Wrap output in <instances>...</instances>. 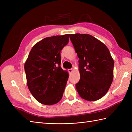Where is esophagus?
Segmentation results:
<instances>
[{
    "mask_svg": "<svg viewBox=\"0 0 132 132\" xmlns=\"http://www.w3.org/2000/svg\"><path fill=\"white\" fill-rule=\"evenodd\" d=\"M72 71H73V69H68V71L69 73H71V72H72Z\"/></svg>",
    "mask_w": 132,
    "mask_h": 132,
    "instance_id": "1",
    "label": "esophagus"
}]
</instances>
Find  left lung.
Wrapping results in <instances>:
<instances>
[{
	"label": "left lung",
	"instance_id": "obj_1",
	"mask_svg": "<svg viewBox=\"0 0 132 132\" xmlns=\"http://www.w3.org/2000/svg\"><path fill=\"white\" fill-rule=\"evenodd\" d=\"M79 58L80 80L76 85L80 96L88 101L101 99L113 81L114 61L104 44L88 34L70 35Z\"/></svg>",
	"mask_w": 132,
	"mask_h": 132
}]
</instances>
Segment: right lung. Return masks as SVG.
Instances as JSON below:
<instances>
[{
  "label": "right lung",
  "mask_w": 132,
  "mask_h": 132,
  "mask_svg": "<svg viewBox=\"0 0 132 132\" xmlns=\"http://www.w3.org/2000/svg\"><path fill=\"white\" fill-rule=\"evenodd\" d=\"M69 37L67 34L44 38L33 46L25 63L28 88L43 104H54L62 97L69 75L61 67V51Z\"/></svg>",
  "instance_id": "1"
}]
</instances>
